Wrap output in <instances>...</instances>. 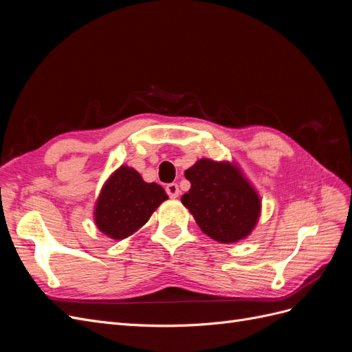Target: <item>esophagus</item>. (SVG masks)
Wrapping results in <instances>:
<instances>
[{"label":"esophagus","mask_w":352,"mask_h":352,"mask_svg":"<svg viewBox=\"0 0 352 352\" xmlns=\"http://www.w3.org/2000/svg\"><path fill=\"white\" fill-rule=\"evenodd\" d=\"M166 192H167V195H168L170 198H177L179 194H180L177 184H168V185L166 186Z\"/></svg>","instance_id":"34e87169"}]
</instances>
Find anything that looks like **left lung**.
<instances>
[{
	"instance_id": "left-lung-1",
	"label": "left lung",
	"mask_w": 352,
	"mask_h": 352,
	"mask_svg": "<svg viewBox=\"0 0 352 352\" xmlns=\"http://www.w3.org/2000/svg\"><path fill=\"white\" fill-rule=\"evenodd\" d=\"M185 177L190 189L182 202L206 235L221 243L250 235L260 217L261 199L235 164L201 158Z\"/></svg>"
}]
</instances>
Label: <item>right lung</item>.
Segmentation results:
<instances>
[{"mask_svg":"<svg viewBox=\"0 0 352 352\" xmlns=\"http://www.w3.org/2000/svg\"><path fill=\"white\" fill-rule=\"evenodd\" d=\"M164 189L146 184L135 168L122 166L109 177L95 204V223L111 239H124L150 220L167 199Z\"/></svg>","mask_w":352,"mask_h":352,"instance_id":"right-lung-1","label":"right lung"}]
</instances>
